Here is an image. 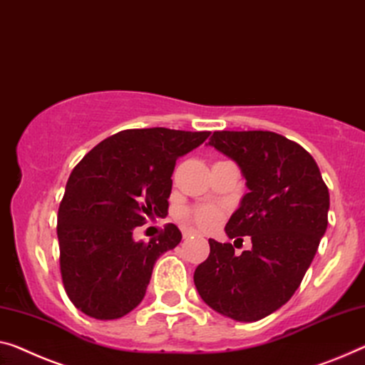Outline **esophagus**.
I'll return each mask as SVG.
<instances>
[{
    "mask_svg": "<svg viewBox=\"0 0 365 365\" xmlns=\"http://www.w3.org/2000/svg\"><path fill=\"white\" fill-rule=\"evenodd\" d=\"M190 236H193V232H183V237H190Z\"/></svg>",
    "mask_w": 365,
    "mask_h": 365,
    "instance_id": "obj_1",
    "label": "esophagus"
}]
</instances>
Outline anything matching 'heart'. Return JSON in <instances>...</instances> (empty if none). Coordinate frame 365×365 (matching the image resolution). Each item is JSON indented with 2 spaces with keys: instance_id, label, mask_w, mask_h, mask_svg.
<instances>
[{
  "instance_id": "heart-1",
  "label": "heart",
  "mask_w": 365,
  "mask_h": 365,
  "mask_svg": "<svg viewBox=\"0 0 365 365\" xmlns=\"http://www.w3.org/2000/svg\"><path fill=\"white\" fill-rule=\"evenodd\" d=\"M222 210L220 206L215 205H205V206H197V208L188 211V217L192 220L195 225L201 230H213L220 222L222 221Z\"/></svg>"
}]
</instances>
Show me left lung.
Listing matches in <instances>:
<instances>
[{
	"label": "left lung",
	"mask_w": 365,
	"mask_h": 365,
	"mask_svg": "<svg viewBox=\"0 0 365 365\" xmlns=\"http://www.w3.org/2000/svg\"><path fill=\"white\" fill-rule=\"evenodd\" d=\"M241 168L249 193L225 227L230 239L251 236L235 255L231 242L210 239L195 287L215 312L257 322L290 300L328 227L329 192L317 162L300 144L270 130H215L210 138Z\"/></svg>",
	"instance_id": "obj_1"
}]
</instances>
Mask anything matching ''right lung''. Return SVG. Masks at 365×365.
Segmentation results:
<instances>
[{
    "label": "right lung",
    "instance_id": "add662e5",
    "mask_svg": "<svg viewBox=\"0 0 365 365\" xmlns=\"http://www.w3.org/2000/svg\"><path fill=\"white\" fill-rule=\"evenodd\" d=\"M208 135L126 129L75 165L58 206L57 236L63 288L80 312L118 319L143 302L155 260L182 241V232L168 222L144 242L134 241L133 231L167 216L177 159Z\"/></svg>",
    "mask_w": 365,
    "mask_h": 365
}]
</instances>
